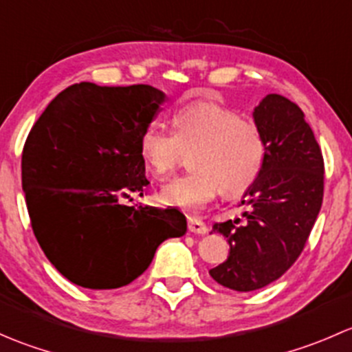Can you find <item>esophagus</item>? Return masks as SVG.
I'll use <instances>...</instances> for the list:
<instances>
[{"label": "esophagus", "mask_w": 352, "mask_h": 352, "mask_svg": "<svg viewBox=\"0 0 352 352\" xmlns=\"http://www.w3.org/2000/svg\"><path fill=\"white\" fill-rule=\"evenodd\" d=\"M187 223H189L190 233H197V235H204V233H208V226H206V223L202 221V219L189 218L187 219Z\"/></svg>", "instance_id": "obj_1"}]
</instances>
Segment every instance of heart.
<instances>
[{
  "instance_id": "b5f03b06",
  "label": "heart",
  "mask_w": 352,
  "mask_h": 352,
  "mask_svg": "<svg viewBox=\"0 0 352 352\" xmlns=\"http://www.w3.org/2000/svg\"><path fill=\"white\" fill-rule=\"evenodd\" d=\"M173 133L148 127L140 140V153L158 177L172 173L190 155L192 172L162 187L165 204L196 212L221 190L236 197L247 192L264 170L265 138L250 119L218 102H194L172 116Z\"/></svg>"
}]
</instances>
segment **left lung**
Listing matches in <instances>:
<instances>
[{"instance_id": "1", "label": "left lung", "mask_w": 352, "mask_h": 352, "mask_svg": "<svg viewBox=\"0 0 352 352\" xmlns=\"http://www.w3.org/2000/svg\"><path fill=\"white\" fill-rule=\"evenodd\" d=\"M265 138L264 170L245 192V219L214 223L228 239L230 255L209 271L221 286L255 291L271 285L296 262L324 199V156L303 110L269 94L254 110Z\"/></svg>"}]
</instances>
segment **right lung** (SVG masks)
<instances>
[{
    "label": "right lung",
    "instance_id": "right-lung-1",
    "mask_svg": "<svg viewBox=\"0 0 352 352\" xmlns=\"http://www.w3.org/2000/svg\"><path fill=\"white\" fill-rule=\"evenodd\" d=\"M163 100L150 85L81 81L63 90L28 133L22 187L32 230L74 285H129L150 267L160 243L186 233L179 209L120 202L146 192L140 140Z\"/></svg>",
    "mask_w": 352,
    "mask_h": 352
}]
</instances>
